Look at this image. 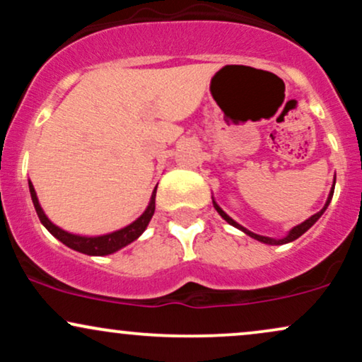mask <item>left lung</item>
<instances>
[{
	"instance_id": "obj_1",
	"label": "left lung",
	"mask_w": 362,
	"mask_h": 362,
	"mask_svg": "<svg viewBox=\"0 0 362 362\" xmlns=\"http://www.w3.org/2000/svg\"><path fill=\"white\" fill-rule=\"evenodd\" d=\"M332 195H334V189H332V192H330V195H328V201H327V204H325V207H323V209H322V211H320V213H317V214H313V216H311V218H310V219H306V221H305V223L298 224V226H296V228H293V230H291V231H289V235H288V236H286V238H282V240H272V238H267V236H260V235H255V233H252V231L245 230V228H243V226H240V224H238V223H236V221H233V219H231V218H230V216H228L226 213H224V211L221 209V207H219L218 204H216V202H214V201H213V202H214V207H216V211H218V213H219V214H221V216H223V218H224V219H226V221H228V223H230V224H233V226H235V228H238V230H242V231H245V233H247V235H250V236H252V238L259 240V242L269 243V245H282V243H289V242H293V240L300 238V236H301L303 233H305V231H308V230H310V228H311V226H313V224L318 221V218H320V216H322L323 213H325L327 206H328V204H330V201H332Z\"/></svg>"
}]
</instances>
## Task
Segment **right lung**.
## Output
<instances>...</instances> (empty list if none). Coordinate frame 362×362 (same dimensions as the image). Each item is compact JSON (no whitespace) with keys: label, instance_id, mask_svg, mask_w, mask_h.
Returning a JSON list of instances; mask_svg holds the SVG:
<instances>
[{"label":"right lung","instance_id":"obj_1","mask_svg":"<svg viewBox=\"0 0 362 362\" xmlns=\"http://www.w3.org/2000/svg\"><path fill=\"white\" fill-rule=\"evenodd\" d=\"M28 187H30L32 202H34L37 216H39L40 223H42L44 226L47 228V230L51 231V233L56 236L57 240H59V242L64 243L66 247L73 248V250H76V252L86 253V255H109V253L117 252L119 248L126 247V245L134 242V240L138 238V236L143 233L144 230H146L149 219H151L153 214H155L156 189L151 195V202H149L148 209L144 211L143 216L136 219L134 223L129 224V226H126V228H122V230L115 231V233L103 235V236H93V238H86V236H78V235L68 233V231L61 230V228H57L56 224H52L51 221H49L47 216L44 214L42 207H40V204H39V201H37V194L34 190V185H32V182H28Z\"/></svg>","mask_w":362,"mask_h":362}]
</instances>
